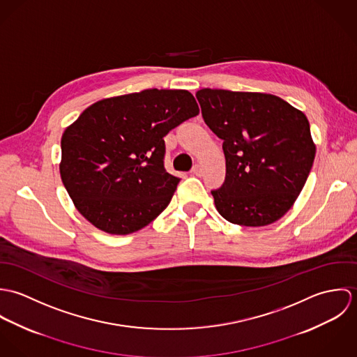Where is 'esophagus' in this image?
Segmentation results:
<instances>
[{"instance_id":"obj_1","label":"esophagus","mask_w":357,"mask_h":357,"mask_svg":"<svg viewBox=\"0 0 357 357\" xmlns=\"http://www.w3.org/2000/svg\"><path fill=\"white\" fill-rule=\"evenodd\" d=\"M192 173H194L195 176H201V174H202V166H201V165H195V166L192 167Z\"/></svg>"}]
</instances>
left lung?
<instances>
[{
    "label": "left lung",
    "mask_w": 357,
    "mask_h": 357,
    "mask_svg": "<svg viewBox=\"0 0 357 357\" xmlns=\"http://www.w3.org/2000/svg\"><path fill=\"white\" fill-rule=\"evenodd\" d=\"M206 125L221 139L225 183L211 191L229 222L264 227L282 218L301 194L316 146L305 114L259 92H197Z\"/></svg>",
    "instance_id": "1"
}]
</instances>
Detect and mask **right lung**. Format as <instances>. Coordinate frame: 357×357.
<instances>
[{
    "instance_id": "1",
    "label": "right lung",
    "mask_w": 357,
    "mask_h": 357,
    "mask_svg": "<svg viewBox=\"0 0 357 357\" xmlns=\"http://www.w3.org/2000/svg\"><path fill=\"white\" fill-rule=\"evenodd\" d=\"M199 114L184 89H147L89 105L61 136V181L84 218L129 235L170 204L180 178L163 165V137Z\"/></svg>"
}]
</instances>
